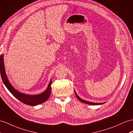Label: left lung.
<instances>
[{
    "label": "left lung",
    "instance_id": "obj_1",
    "mask_svg": "<svg viewBox=\"0 0 133 133\" xmlns=\"http://www.w3.org/2000/svg\"><path fill=\"white\" fill-rule=\"evenodd\" d=\"M74 92H75V94H76V97L77 98V99H78L80 102H81L82 103H85V104H89V105H100V104H104V103H92V102H88V101H86V100H83V99H82L81 98H79V97L77 95V93L76 92V91H74Z\"/></svg>",
    "mask_w": 133,
    "mask_h": 133
}]
</instances>
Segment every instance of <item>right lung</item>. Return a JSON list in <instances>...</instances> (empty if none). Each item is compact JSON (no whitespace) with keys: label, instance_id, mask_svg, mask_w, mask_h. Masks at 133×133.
Segmentation results:
<instances>
[{"label":"right lung","instance_id":"right-lung-1","mask_svg":"<svg viewBox=\"0 0 133 133\" xmlns=\"http://www.w3.org/2000/svg\"><path fill=\"white\" fill-rule=\"evenodd\" d=\"M3 56H4L3 55H2L0 56L1 75L3 83H4L5 87H7L9 92L18 100H20V102L26 105L34 106L42 104V103L46 102L50 97L51 92L52 80H50L47 89L44 92L40 94L31 95L18 92L12 87L11 84L8 81L5 71L4 61H3Z\"/></svg>","mask_w":133,"mask_h":133}]
</instances>
